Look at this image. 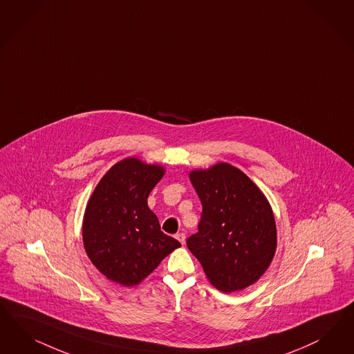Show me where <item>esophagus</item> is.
I'll use <instances>...</instances> for the list:
<instances>
[{"instance_id":"esophagus-1","label":"esophagus","mask_w":354,"mask_h":354,"mask_svg":"<svg viewBox=\"0 0 354 354\" xmlns=\"http://www.w3.org/2000/svg\"><path fill=\"white\" fill-rule=\"evenodd\" d=\"M176 239L180 241V242L183 245V243H185V240H186V236H185V233H177V234H176Z\"/></svg>"}]
</instances>
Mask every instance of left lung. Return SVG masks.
Listing matches in <instances>:
<instances>
[{
	"mask_svg": "<svg viewBox=\"0 0 354 354\" xmlns=\"http://www.w3.org/2000/svg\"><path fill=\"white\" fill-rule=\"evenodd\" d=\"M190 181L203 209L198 233L186 240L189 250L221 292L254 284L276 250V224L268 201L243 171L228 162L193 171Z\"/></svg>",
	"mask_w": 354,
	"mask_h": 354,
	"instance_id": "obj_1",
	"label": "left lung"
}]
</instances>
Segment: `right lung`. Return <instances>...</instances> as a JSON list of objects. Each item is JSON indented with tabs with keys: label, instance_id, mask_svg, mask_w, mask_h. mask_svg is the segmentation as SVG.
Listing matches in <instances>:
<instances>
[{
	"label": "right lung",
	"instance_id": "obj_1",
	"mask_svg": "<svg viewBox=\"0 0 354 354\" xmlns=\"http://www.w3.org/2000/svg\"><path fill=\"white\" fill-rule=\"evenodd\" d=\"M162 176L159 165L122 160L105 173L86 207V252L104 276L121 286H137L181 246L161 232L159 218L147 205Z\"/></svg>",
	"mask_w": 354,
	"mask_h": 354
}]
</instances>
